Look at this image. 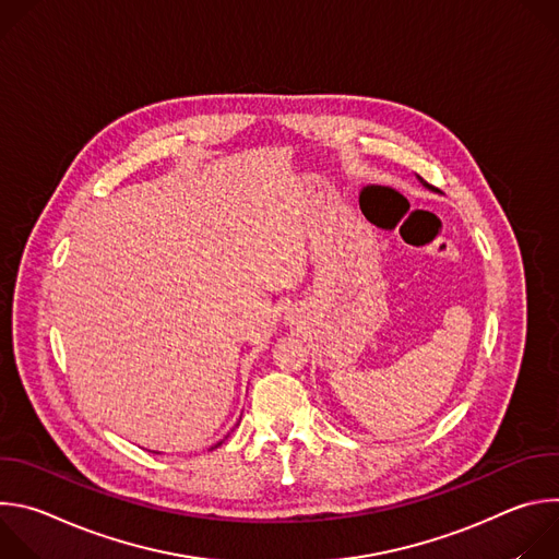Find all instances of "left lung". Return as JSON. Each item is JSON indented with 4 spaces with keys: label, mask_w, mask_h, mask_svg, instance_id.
<instances>
[{
    "label": "left lung",
    "mask_w": 559,
    "mask_h": 559,
    "mask_svg": "<svg viewBox=\"0 0 559 559\" xmlns=\"http://www.w3.org/2000/svg\"><path fill=\"white\" fill-rule=\"evenodd\" d=\"M418 179H420V183H423V186H425V188H429V190H436V188H433V186H429V183H427V181H425V179H423V177H418Z\"/></svg>",
    "instance_id": "8db88e82"
}]
</instances>
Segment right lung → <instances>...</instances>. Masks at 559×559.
Masks as SVG:
<instances>
[{
  "instance_id": "1",
  "label": "right lung",
  "mask_w": 559,
  "mask_h": 559,
  "mask_svg": "<svg viewBox=\"0 0 559 559\" xmlns=\"http://www.w3.org/2000/svg\"><path fill=\"white\" fill-rule=\"evenodd\" d=\"M218 444H221V442H218ZM218 444H216V447H218ZM216 447H212V449H216Z\"/></svg>"
}]
</instances>
